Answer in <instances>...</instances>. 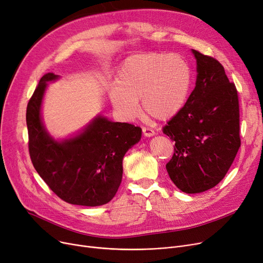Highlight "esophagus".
Here are the masks:
<instances>
[{
    "instance_id": "1",
    "label": "esophagus",
    "mask_w": 263,
    "mask_h": 263,
    "mask_svg": "<svg viewBox=\"0 0 263 263\" xmlns=\"http://www.w3.org/2000/svg\"><path fill=\"white\" fill-rule=\"evenodd\" d=\"M142 133L145 137H152L155 135V132L152 128H148V127H143Z\"/></svg>"
}]
</instances>
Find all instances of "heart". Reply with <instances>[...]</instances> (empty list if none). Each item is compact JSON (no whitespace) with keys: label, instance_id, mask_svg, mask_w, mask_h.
I'll return each instance as SVG.
<instances>
[{"label":"heart","instance_id":"1","mask_svg":"<svg viewBox=\"0 0 263 263\" xmlns=\"http://www.w3.org/2000/svg\"><path fill=\"white\" fill-rule=\"evenodd\" d=\"M192 84V71L183 57L171 53H144L127 58L109 90L110 102L125 120L140 114L167 121L183 109Z\"/></svg>","mask_w":263,"mask_h":263}]
</instances>
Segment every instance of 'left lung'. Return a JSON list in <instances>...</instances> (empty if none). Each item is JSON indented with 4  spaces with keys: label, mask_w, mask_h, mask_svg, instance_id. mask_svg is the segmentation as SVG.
Returning <instances> with one entry per match:
<instances>
[{
    "label": "left lung",
    "mask_w": 263,
    "mask_h": 263,
    "mask_svg": "<svg viewBox=\"0 0 263 263\" xmlns=\"http://www.w3.org/2000/svg\"><path fill=\"white\" fill-rule=\"evenodd\" d=\"M196 86L183 109L162 128L176 142L166 165L171 181L187 194L213 189L241 146L239 96L223 66L193 49Z\"/></svg>",
    "instance_id": "obj_1"
}]
</instances>
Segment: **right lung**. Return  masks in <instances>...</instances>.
<instances>
[{
	"label": "right lung",
	"mask_w": 263,
	"mask_h": 263,
	"mask_svg": "<svg viewBox=\"0 0 263 263\" xmlns=\"http://www.w3.org/2000/svg\"><path fill=\"white\" fill-rule=\"evenodd\" d=\"M59 76L42 77L27 107L29 152L41 178L63 201L85 206L108 203L122 182L123 157L141 139V128L128 123L111 122L98 116L82 133L57 141L41 117L48 81Z\"/></svg>",
	"instance_id": "right-lung-1"
}]
</instances>
